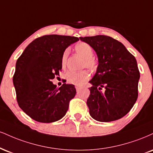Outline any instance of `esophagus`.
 Returning <instances> with one entry per match:
<instances>
[{
	"label": "esophagus",
	"instance_id": "34e87169",
	"mask_svg": "<svg viewBox=\"0 0 153 153\" xmlns=\"http://www.w3.org/2000/svg\"><path fill=\"white\" fill-rule=\"evenodd\" d=\"M75 89H76V91L78 92L80 89H81V87H80V86H75Z\"/></svg>",
	"mask_w": 153,
	"mask_h": 153
}]
</instances>
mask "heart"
<instances>
[{
    "instance_id": "b5f03b06",
    "label": "heart",
    "mask_w": 153,
    "mask_h": 153,
    "mask_svg": "<svg viewBox=\"0 0 153 153\" xmlns=\"http://www.w3.org/2000/svg\"><path fill=\"white\" fill-rule=\"evenodd\" d=\"M75 51L79 56L84 58L83 66H86L92 71H94L97 68V62L93 57L94 51L89 44L85 42H80L75 45ZM68 54V49H65L62 53L61 57L62 67H65L66 65ZM89 78L90 74L87 71H82L80 72L68 71L65 75V78L67 82L75 85H81L87 81Z\"/></svg>"
}]
</instances>
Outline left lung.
Masks as SVG:
<instances>
[{"mask_svg": "<svg viewBox=\"0 0 153 153\" xmlns=\"http://www.w3.org/2000/svg\"><path fill=\"white\" fill-rule=\"evenodd\" d=\"M80 39L89 44L98 58L96 73L90 80L93 85L87 100L90 115L100 122L120 119L129 113L138 95L140 72L135 58L110 36Z\"/></svg>", "mask_w": 153, "mask_h": 153, "instance_id": "obj_1", "label": "left lung"}]
</instances>
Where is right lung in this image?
<instances>
[{"label":"right lung","mask_w":153,"mask_h":153,"mask_svg":"<svg viewBox=\"0 0 153 153\" xmlns=\"http://www.w3.org/2000/svg\"><path fill=\"white\" fill-rule=\"evenodd\" d=\"M79 38L46 35L24 50L16 65L13 81L18 105L34 120L49 123L65 116L76 90L71 84L57 88L51 80L61 71L63 51Z\"/></svg>","instance_id":"1"}]
</instances>
